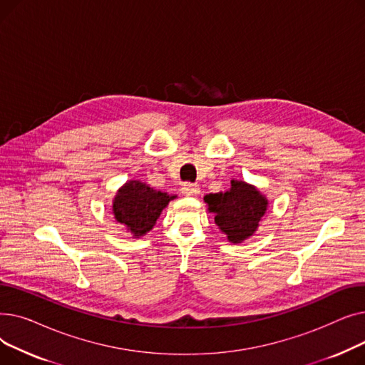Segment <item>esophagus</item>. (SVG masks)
Here are the masks:
<instances>
[{
    "label": "esophagus",
    "mask_w": 365,
    "mask_h": 365,
    "mask_svg": "<svg viewBox=\"0 0 365 365\" xmlns=\"http://www.w3.org/2000/svg\"><path fill=\"white\" fill-rule=\"evenodd\" d=\"M182 194L186 197H195L200 194V187L195 183H190V182H185L180 187Z\"/></svg>",
    "instance_id": "obj_1"
}]
</instances>
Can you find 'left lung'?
I'll use <instances>...</instances> for the list:
<instances>
[{
	"instance_id": "8db88e82",
	"label": "left lung",
	"mask_w": 365,
	"mask_h": 365,
	"mask_svg": "<svg viewBox=\"0 0 365 365\" xmlns=\"http://www.w3.org/2000/svg\"><path fill=\"white\" fill-rule=\"evenodd\" d=\"M231 189L220 194H208L204 201L215 213V222L231 242L252 237L262 220L267 201L259 190L245 182L232 180Z\"/></svg>"
}]
</instances>
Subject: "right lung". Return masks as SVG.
<instances>
[{"mask_svg": "<svg viewBox=\"0 0 365 365\" xmlns=\"http://www.w3.org/2000/svg\"><path fill=\"white\" fill-rule=\"evenodd\" d=\"M173 197L149 187L146 183L131 180L125 183L113 201V215L134 237H142L160 217L163 208Z\"/></svg>", "mask_w": 365, "mask_h": 365, "instance_id": "right-lung-1", "label": "right lung"}]
</instances>
